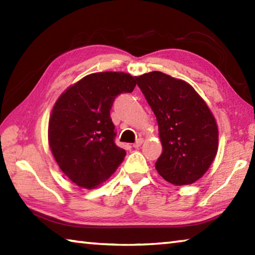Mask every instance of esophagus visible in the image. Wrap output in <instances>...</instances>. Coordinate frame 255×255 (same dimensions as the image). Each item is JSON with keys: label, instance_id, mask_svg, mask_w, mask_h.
Listing matches in <instances>:
<instances>
[{"label": "esophagus", "instance_id": "1", "mask_svg": "<svg viewBox=\"0 0 255 255\" xmlns=\"http://www.w3.org/2000/svg\"><path fill=\"white\" fill-rule=\"evenodd\" d=\"M141 144H143V139H141V138H138V139L135 141V143L132 144V147L138 148Z\"/></svg>", "mask_w": 255, "mask_h": 255}]
</instances>
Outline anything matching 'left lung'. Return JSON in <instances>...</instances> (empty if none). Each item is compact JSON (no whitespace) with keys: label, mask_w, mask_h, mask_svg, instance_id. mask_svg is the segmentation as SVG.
<instances>
[{"label":"left lung","mask_w":255,"mask_h":255,"mask_svg":"<svg viewBox=\"0 0 255 255\" xmlns=\"http://www.w3.org/2000/svg\"><path fill=\"white\" fill-rule=\"evenodd\" d=\"M158 124L163 152L155 167L175 185L196 182L217 154L218 128L208 106L187 82L162 72L136 77Z\"/></svg>","instance_id":"1"}]
</instances>
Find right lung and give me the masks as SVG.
<instances>
[{
	"label": "right lung",
	"instance_id": "right-lung-1",
	"mask_svg": "<svg viewBox=\"0 0 255 255\" xmlns=\"http://www.w3.org/2000/svg\"><path fill=\"white\" fill-rule=\"evenodd\" d=\"M136 77L102 72L86 75L68 88L51 111L48 140L64 174L79 187L97 188L114 174L126 150L116 145L110 118L119 94L130 93Z\"/></svg>",
	"mask_w": 255,
	"mask_h": 255
}]
</instances>
